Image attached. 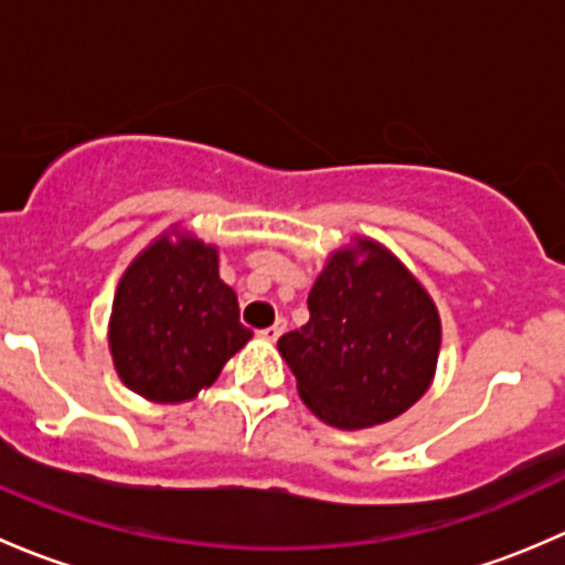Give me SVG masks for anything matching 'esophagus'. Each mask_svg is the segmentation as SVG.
Here are the masks:
<instances>
[{
  "mask_svg": "<svg viewBox=\"0 0 565 565\" xmlns=\"http://www.w3.org/2000/svg\"><path fill=\"white\" fill-rule=\"evenodd\" d=\"M284 330H287V319H284V317H278V319H276V322H273V324H270V328L259 330V335H262V339H267V341H276V339H278V335H281V333H284Z\"/></svg>",
  "mask_w": 565,
  "mask_h": 565,
  "instance_id": "esophagus-1",
  "label": "esophagus"
}]
</instances>
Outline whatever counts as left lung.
Returning <instances> with one entry per match:
<instances>
[{
  "label": "left lung",
  "instance_id": "left-lung-1",
  "mask_svg": "<svg viewBox=\"0 0 565 565\" xmlns=\"http://www.w3.org/2000/svg\"><path fill=\"white\" fill-rule=\"evenodd\" d=\"M363 255V260L356 256ZM311 319L278 339L311 413L339 429L385 424L418 402L440 352V317L402 262L372 241L330 256Z\"/></svg>",
  "mask_w": 565,
  "mask_h": 565
}]
</instances>
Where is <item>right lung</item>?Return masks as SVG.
I'll return each instance as SVG.
<instances>
[{
	"mask_svg": "<svg viewBox=\"0 0 565 565\" xmlns=\"http://www.w3.org/2000/svg\"><path fill=\"white\" fill-rule=\"evenodd\" d=\"M248 339L235 289L218 278V254L193 237L147 248L114 295V366L152 402L196 396Z\"/></svg>",
	"mask_w": 565,
	"mask_h": 565,
	"instance_id": "right-lung-1",
	"label": "right lung"
}]
</instances>
